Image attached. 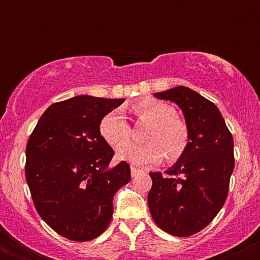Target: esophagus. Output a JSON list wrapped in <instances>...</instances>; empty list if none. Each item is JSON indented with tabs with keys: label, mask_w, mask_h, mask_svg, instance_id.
I'll return each mask as SVG.
<instances>
[{
	"label": "esophagus",
	"mask_w": 260,
	"mask_h": 260,
	"mask_svg": "<svg viewBox=\"0 0 260 260\" xmlns=\"http://www.w3.org/2000/svg\"><path fill=\"white\" fill-rule=\"evenodd\" d=\"M139 172H140L139 169L134 168V166H131V175H132V177H134L136 175H138Z\"/></svg>",
	"instance_id": "1"
}]
</instances>
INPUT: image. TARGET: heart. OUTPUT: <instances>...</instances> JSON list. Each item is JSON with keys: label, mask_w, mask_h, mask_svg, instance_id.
<instances>
[{"label": "heart", "mask_w": 260, "mask_h": 260, "mask_svg": "<svg viewBox=\"0 0 260 260\" xmlns=\"http://www.w3.org/2000/svg\"><path fill=\"white\" fill-rule=\"evenodd\" d=\"M133 112L140 121L150 123L145 144L127 142L131 136L123 113L116 110L107 113L100 122V134L116 150L118 160L136 166H148L160 162L166 154L169 161H176L183 155L189 142L187 124L176 116L172 106L156 100H142L133 106ZM122 145L121 146L120 144Z\"/></svg>", "instance_id": "b5f03b06"}]
</instances>
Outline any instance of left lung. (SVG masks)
I'll list each match as a JSON object with an SVG mask.
<instances>
[{
    "instance_id": "8db88e82",
    "label": "left lung",
    "mask_w": 260,
    "mask_h": 260,
    "mask_svg": "<svg viewBox=\"0 0 260 260\" xmlns=\"http://www.w3.org/2000/svg\"><path fill=\"white\" fill-rule=\"evenodd\" d=\"M183 112L189 142L164 177L150 172L148 204L154 221L170 235L187 237L211 222L222 208L235 168L234 138L217 106L180 85L156 92Z\"/></svg>"
}]
</instances>
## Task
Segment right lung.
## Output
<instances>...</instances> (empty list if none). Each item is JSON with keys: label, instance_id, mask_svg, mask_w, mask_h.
Instances as JSON below:
<instances>
[{"label": "right lung", "instance_id": "right-lung-1", "mask_svg": "<svg viewBox=\"0 0 260 260\" xmlns=\"http://www.w3.org/2000/svg\"><path fill=\"white\" fill-rule=\"evenodd\" d=\"M126 99L78 95L52 104L26 145L25 177L39 215L57 234L84 242L103 234L113 196L131 180L126 161L110 168L112 148L100 122Z\"/></svg>", "mask_w": 260, "mask_h": 260}]
</instances>
